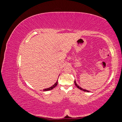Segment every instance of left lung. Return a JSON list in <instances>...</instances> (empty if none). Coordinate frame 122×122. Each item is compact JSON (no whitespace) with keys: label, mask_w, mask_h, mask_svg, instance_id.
<instances>
[{"label":"left lung","mask_w":122,"mask_h":122,"mask_svg":"<svg viewBox=\"0 0 122 122\" xmlns=\"http://www.w3.org/2000/svg\"><path fill=\"white\" fill-rule=\"evenodd\" d=\"M74 83H75V86L78 87V88H79L80 90H82L83 91H84V92H89V91H87V90H84V89H83V88H82L81 87H79V86H78V85H77V84L76 83V81H74Z\"/></svg>","instance_id":"1"}]
</instances>
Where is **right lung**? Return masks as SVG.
Listing matches in <instances>:
<instances>
[{
  "label": "right lung",
  "mask_w": 122,
  "mask_h": 122,
  "mask_svg": "<svg viewBox=\"0 0 122 122\" xmlns=\"http://www.w3.org/2000/svg\"><path fill=\"white\" fill-rule=\"evenodd\" d=\"M57 81L55 83L54 85H53V86H51V87H49V88H45V89H44L43 91H49V90H52L53 88H54L55 86H56L57 85Z\"/></svg>",
  "instance_id": "1"
}]
</instances>
